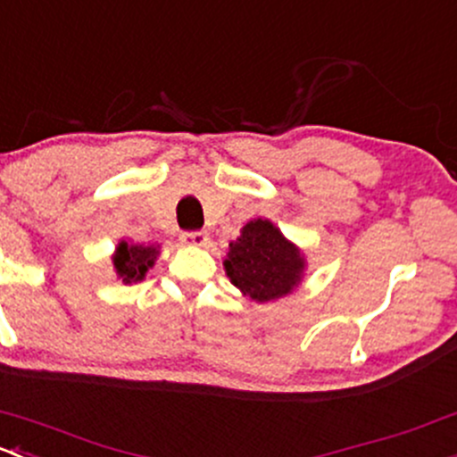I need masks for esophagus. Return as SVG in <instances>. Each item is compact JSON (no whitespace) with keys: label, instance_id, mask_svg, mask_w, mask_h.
I'll return each instance as SVG.
<instances>
[{"label":"esophagus","instance_id":"esophagus-1","mask_svg":"<svg viewBox=\"0 0 457 457\" xmlns=\"http://www.w3.org/2000/svg\"><path fill=\"white\" fill-rule=\"evenodd\" d=\"M208 241L210 238L205 232H184L181 234V243H184L186 247H205Z\"/></svg>","mask_w":457,"mask_h":457}]
</instances>
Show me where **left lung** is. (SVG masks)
Segmentation results:
<instances>
[{
  "mask_svg": "<svg viewBox=\"0 0 457 457\" xmlns=\"http://www.w3.org/2000/svg\"><path fill=\"white\" fill-rule=\"evenodd\" d=\"M229 282L253 302L291 295L304 280L306 256L269 219H252L229 243L223 261Z\"/></svg>",
  "mask_w": 457,
  "mask_h": 457,
  "instance_id": "1",
  "label": "left lung"
}]
</instances>
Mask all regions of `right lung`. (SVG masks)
I'll use <instances>...</instances> for the list:
<instances>
[{
	"label": "right lung",
	"instance_id": "add662e5",
	"mask_svg": "<svg viewBox=\"0 0 457 457\" xmlns=\"http://www.w3.org/2000/svg\"><path fill=\"white\" fill-rule=\"evenodd\" d=\"M157 256H160V245H140L122 238L115 245L112 256L115 276H118V280H122V285L140 282L146 278L148 269L155 265Z\"/></svg>",
	"mask_w": 457,
	"mask_h": 457
}]
</instances>
